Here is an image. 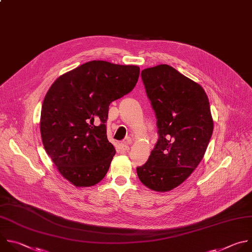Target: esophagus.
Returning a JSON list of instances; mask_svg holds the SVG:
<instances>
[{
	"label": "esophagus",
	"instance_id": "esophagus-1",
	"mask_svg": "<svg viewBox=\"0 0 252 252\" xmlns=\"http://www.w3.org/2000/svg\"><path fill=\"white\" fill-rule=\"evenodd\" d=\"M120 149H121L122 152H128V151H129V145H128V143H127V142H124V143L120 144Z\"/></svg>",
	"mask_w": 252,
	"mask_h": 252
}]
</instances>
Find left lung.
<instances>
[{"label": "left lung", "mask_w": 252, "mask_h": 252, "mask_svg": "<svg viewBox=\"0 0 252 252\" xmlns=\"http://www.w3.org/2000/svg\"><path fill=\"white\" fill-rule=\"evenodd\" d=\"M141 76L156 113L159 139L137 175L147 188L169 191L204 158L214 131L209 98L198 83L168 64L145 68Z\"/></svg>", "instance_id": "left-lung-1"}]
</instances>
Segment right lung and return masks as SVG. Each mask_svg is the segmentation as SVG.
<instances>
[{"label": "right lung", "mask_w": 252, "mask_h": 252, "mask_svg": "<svg viewBox=\"0 0 252 252\" xmlns=\"http://www.w3.org/2000/svg\"><path fill=\"white\" fill-rule=\"evenodd\" d=\"M137 65L92 61L61 75L44 96L40 135L45 152L73 186L91 187L109 170L115 148L106 135L109 105L135 87Z\"/></svg>", "instance_id": "obj_1"}]
</instances>
